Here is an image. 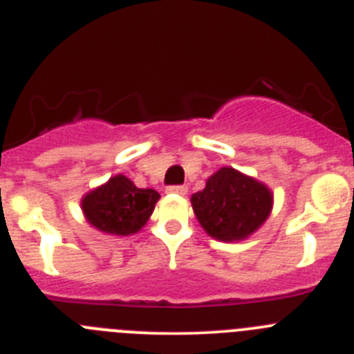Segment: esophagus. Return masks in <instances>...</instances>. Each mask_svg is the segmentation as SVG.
<instances>
[{
	"label": "esophagus",
	"instance_id": "obj_1",
	"mask_svg": "<svg viewBox=\"0 0 354 354\" xmlns=\"http://www.w3.org/2000/svg\"><path fill=\"white\" fill-rule=\"evenodd\" d=\"M167 192L176 194V196H185L187 194V187L185 185H173V187H167Z\"/></svg>",
	"mask_w": 354,
	"mask_h": 354
}]
</instances>
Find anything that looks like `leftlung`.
<instances>
[{"label": "left lung", "instance_id": "8db88e82", "mask_svg": "<svg viewBox=\"0 0 354 354\" xmlns=\"http://www.w3.org/2000/svg\"><path fill=\"white\" fill-rule=\"evenodd\" d=\"M201 227L218 241H241L266 222L273 208L268 185L232 167H221L190 197Z\"/></svg>", "mask_w": 354, "mask_h": 354}]
</instances>
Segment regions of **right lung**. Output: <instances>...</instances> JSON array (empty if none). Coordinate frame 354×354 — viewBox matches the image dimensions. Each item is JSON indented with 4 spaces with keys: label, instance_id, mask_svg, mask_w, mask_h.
<instances>
[{
    "label": "right lung",
    "instance_id": "add662e5",
    "mask_svg": "<svg viewBox=\"0 0 354 354\" xmlns=\"http://www.w3.org/2000/svg\"><path fill=\"white\" fill-rule=\"evenodd\" d=\"M158 199L160 194L157 190L138 189L132 180L116 174L84 194L81 208L86 221L97 231L113 236H130L145 227Z\"/></svg>",
    "mask_w": 354,
    "mask_h": 354
}]
</instances>
